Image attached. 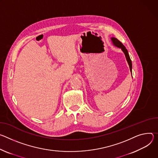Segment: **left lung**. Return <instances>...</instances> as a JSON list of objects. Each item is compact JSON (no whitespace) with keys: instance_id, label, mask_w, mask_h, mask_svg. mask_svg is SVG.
Listing matches in <instances>:
<instances>
[{"instance_id":"obj_1","label":"left lung","mask_w":158,"mask_h":158,"mask_svg":"<svg viewBox=\"0 0 158 158\" xmlns=\"http://www.w3.org/2000/svg\"><path fill=\"white\" fill-rule=\"evenodd\" d=\"M112 41L114 44L115 46L121 48V49H122V51H123V52H124L125 56H126V60H127V62H128V64H129V65L130 70H131V73H132V61H131V60L130 56H129V53H128V51H127V49H126V47L123 45V44H122L120 41H118L117 38H112Z\"/></svg>"}]
</instances>
